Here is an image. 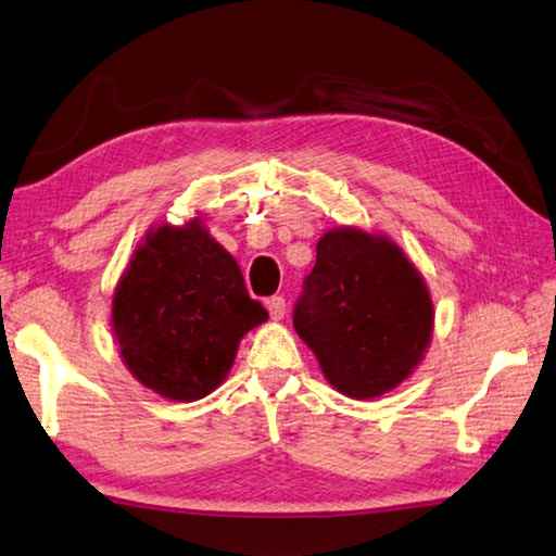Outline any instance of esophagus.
Here are the masks:
<instances>
[{"instance_id":"1","label":"esophagus","mask_w":556,"mask_h":556,"mask_svg":"<svg viewBox=\"0 0 556 556\" xmlns=\"http://www.w3.org/2000/svg\"><path fill=\"white\" fill-rule=\"evenodd\" d=\"M266 309H268V314H270V319L278 321V319L286 317L288 302H286V298H282V295H274V298L266 300Z\"/></svg>"}]
</instances>
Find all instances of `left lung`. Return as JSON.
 I'll use <instances>...</instances> for the list:
<instances>
[{
  "label": "left lung",
  "instance_id": "8db88e82",
  "mask_svg": "<svg viewBox=\"0 0 556 556\" xmlns=\"http://www.w3.org/2000/svg\"><path fill=\"white\" fill-rule=\"evenodd\" d=\"M300 339L327 380L353 400H372L408 377L433 329L421 276L390 239L333 229L292 309Z\"/></svg>",
  "mask_w": 556,
  "mask_h": 556
}]
</instances>
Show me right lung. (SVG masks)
Returning <instances> with one entry per match:
<instances>
[{
  "instance_id": "1",
  "label": "right lung",
  "mask_w": 556,
  "mask_h": 556,
  "mask_svg": "<svg viewBox=\"0 0 556 556\" xmlns=\"http://www.w3.org/2000/svg\"><path fill=\"white\" fill-rule=\"evenodd\" d=\"M266 319L237 261L198 223L150 232L113 298L125 365L176 402L211 394L232 368L239 339Z\"/></svg>"
}]
</instances>
